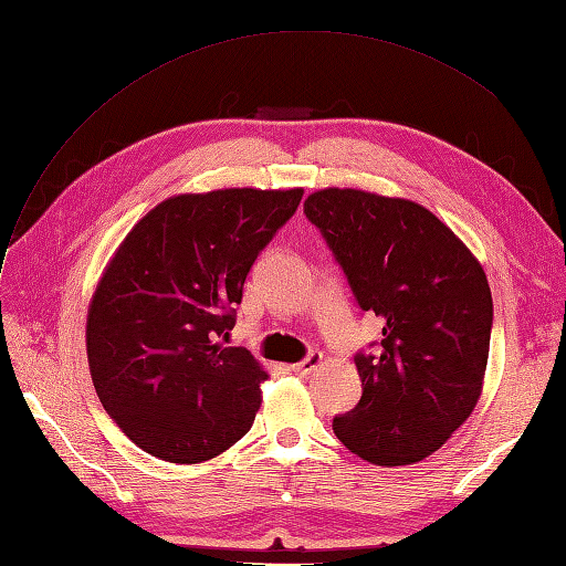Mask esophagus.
<instances>
[{
  "label": "esophagus",
  "mask_w": 566,
  "mask_h": 566,
  "mask_svg": "<svg viewBox=\"0 0 566 566\" xmlns=\"http://www.w3.org/2000/svg\"><path fill=\"white\" fill-rule=\"evenodd\" d=\"M321 363H323V356H321V354H308L302 363H295L290 369H292V373H295V375H308L311 369H316Z\"/></svg>",
  "instance_id": "obj_1"
}]
</instances>
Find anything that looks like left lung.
Segmentation results:
<instances>
[{
    "instance_id": "1",
    "label": "left lung",
    "mask_w": 566,
    "mask_h": 566,
    "mask_svg": "<svg viewBox=\"0 0 566 566\" xmlns=\"http://www.w3.org/2000/svg\"><path fill=\"white\" fill-rule=\"evenodd\" d=\"M304 212L358 306L384 323L375 354L354 358L360 402L333 419V431L369 463H417L480 400L494 318L490 283L457 233L415 201L327 187L308 193Z\"/></svg>"
}]
</instances>
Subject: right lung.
Masks as SVG:
<instances>
[{"mask_svg":"<svg viewBox=\"0 0 566 566\" xmlns=\"http://www.w3.org/2000/svg\"><path fill=\"white\" fill-rule=\"evenodd\" d=\"M302 193H180L116 248L88 306L86 354L107 415L147 454L201 463L250 431L266 373L224 342L250 266Z\"/></svg>","mask_w":566,"mask_h":566,"instance_id":"1","label":"right lung"}]
</instances>
